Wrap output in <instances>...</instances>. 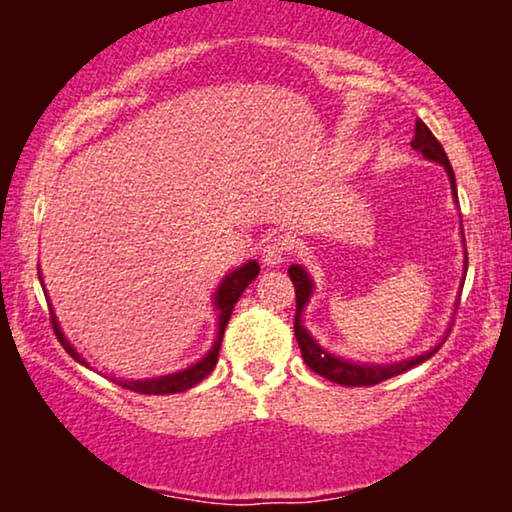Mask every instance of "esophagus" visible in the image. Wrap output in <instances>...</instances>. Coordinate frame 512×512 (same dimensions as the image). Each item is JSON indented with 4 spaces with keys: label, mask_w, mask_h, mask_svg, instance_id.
Wrapping results in <instances>:
<instances>
[{
    "label": "esophagus",
    "mask_w": 512,
    "mask_h": 512,
    "mask_svg": "<svg viewBox=\"0 0 512 512\" xmlns=\"http://www.w3.org/2000/svg\"><path fill=\"white\" fill-rule=\"evenodd\" d=\"M289 251L291 242L286 240V237H272V240L263 244V263L268 265V268H277V265H282L286 261Z\"/></svg>",
    "instance_id": "1"
}]
</instances>
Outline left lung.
<instances>
[{
	"label": "left lung",
	"instance_id": "1",
	"mask_svg": "<svg viewBox=\"0 0 512 512\" xmlns=\"http://www.w3.org/2000/svg\"><path fill=\"white\" fill-rule=\"evenodd\" d=\"M410 144H412V149L422 153L424 158L436 160V163L445 165L447 174H450L452 191H454V195H457V186H454V172H452L450 160H447L443 144L438 142L436 135H433V132L429 130V125H426L424 121H417L415 137H412ZM466 270H468V256H466ZM289 277L293 282V289H296V317H293V333H296L300 354H303V361L310 366V370H314V373L321 377H326V380L342 384V387H373V384H380L384 380H389V377H396V375L405 373V370L419 366V363L431 359V356L440 349V345H438L436 349H431V352H426L424 356H415V359L394 363V366H356V363L342 361V359H338V356L326 354L324 349H321L317 342L310 338V333L300 326V312H303V307L307 305V300H310V296H312V279L307 277V272L300 268V265H291Z\"/></svg>",
	"mask_w": 512,
	"mask_h": 512
}]
</instances>
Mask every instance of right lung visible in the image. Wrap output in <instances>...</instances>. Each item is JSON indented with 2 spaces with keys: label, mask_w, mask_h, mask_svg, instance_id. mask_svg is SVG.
Wrapping results in <instances>:
<instances>
[{
  "label": "right lung",
  "mask_w": 512,
  "mask_h": 512,
  "mask_svg": "<svg viewBox=\"0 0 512 512\" xmlns=\"http://www.w3.org/2000/svg\"><path fill=\"white\" fill-rule=\"evenodd\" d=\"M258 272H261V268H258V263L256 261H249V263H244L242 268H237L235 272H230V275L223 279V284L219 286V291H216V298H214L216 310H219V333H216L214 347L209 349V354L205 356V359L198 361V363H193L191 368L181 370V373L158 377V380H137V382H118V384H121L123 389L135 391V394H156L158 396V394H179V391L191 389L198 382L205 380V377L214 370L216 361H219L221 340H223V333H226L230 314H233V310H235V303H237V300H240L244 289H247V286L258 277ZM48 310H51V307H48ZM51 326H53V331H55V338H58L60 345L67 349V354L72 356V359L79 361V363H86L79 354H76V349L69 345L65 335H62L60 326H58V319H55L53 310H51Z\"/></svg>",
  "instance_id": "1"
}]
</instances>
